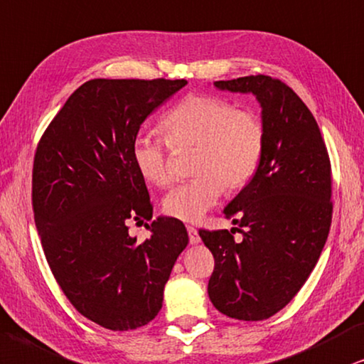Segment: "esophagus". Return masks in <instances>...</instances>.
Returning a JSON list of instances; mask_svg holds the SVG:
<instances>
[{
    "label": "esophagus",
    "mask_w": 364,
    "mask_h": 364,
    "mask_svg": "<svg viewBox=\"0 0 364 364\" xmlns=\"http://www.w3.org/2000/svg\"><path fill=\"white\" fill-rule=\"evenodd\" d=\"M188 235H190V243L191 245H196L200 243V235H198V230L195 227H188Z\"/></svg>",
    "instance_id": "1"
}]
</instances>
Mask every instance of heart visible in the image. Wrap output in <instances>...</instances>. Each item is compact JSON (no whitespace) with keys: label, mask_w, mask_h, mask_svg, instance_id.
I'll return each instance as SVG.
<instances>
[{"label":"heart","mask_w":364,"mask_h":364,"mask_svg":"<svg viewBox=\"0 0 364 364\" xmlns=\"http://www.w3.org/2000/svg\"><path fill=\"white\" fill-rule=\"evenodd\" d=\"M166 139L141 132L132 139L131 159L137 173L154 186L174 179L169 144L179 151L196 149L191 181L164 196L163 210L171 218L195 223L218 203L223 188L245 186L264 158L265 124L254 110L216 95H190L163 117Z\"/></svg>","instance_id":"heart-1"}]
</instances>
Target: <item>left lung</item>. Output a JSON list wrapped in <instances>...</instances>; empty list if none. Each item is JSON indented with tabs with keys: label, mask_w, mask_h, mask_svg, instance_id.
Segmentation results:
<instances>
[{
	"label": "left lung",
	"mask_w": 364,
	"mask_h": 364,
	"mask_svg": "<svg viewBox=\"0 0 364 364\" xmlns=\"http://www.w3.org/2000/svg\"><path fill=\"white\" fill-rule=\"evenodd\" d=\"M213 85L255 95L267 141L254 178L223 210L237 227L200 230L215 259L208 296L225 316L264 321L301 291L328 240L329 156L314 116L284 82L250 75ZM235 229L240 242L231 235Z\"/></svg>",
	"instance_id": "8db88e82"
}]
</instances>
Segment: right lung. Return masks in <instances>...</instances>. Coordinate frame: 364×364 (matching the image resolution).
<instances>
[{"label":"right lung","instance_id":"1","mask_svg":"<svg viewBox=\"0 0 364 364\" xmlns=\"http://www.w3.org/2000/svg\"><path fill=\"white\" fill-rule=\"evenodd\" d=\"M181 80L94 79L80 85L41 136L33 163L35 225L55 280L72 306L110 331L146 326L163 307L173 265L188 245L183 222L158 216L136 243L129 219L153 218L131 159L141 124Z\"/></svg>","mask_w":364,"mask_h":364}]
</instances>
